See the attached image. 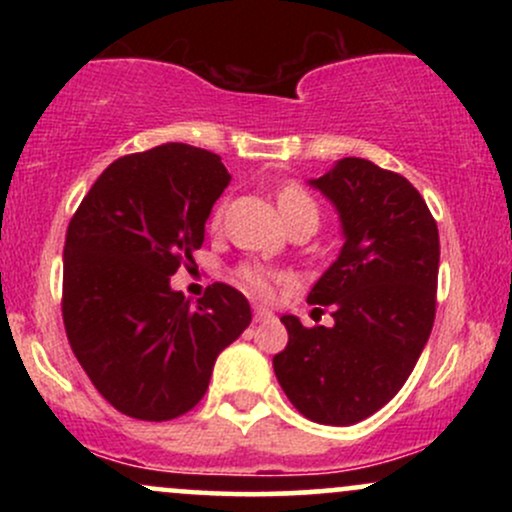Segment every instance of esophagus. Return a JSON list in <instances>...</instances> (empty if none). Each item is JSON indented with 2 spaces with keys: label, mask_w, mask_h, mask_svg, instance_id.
<instances>
[{
  "label": "esophagus",
  "mask_w": 512,
  "mask_h": 512,
  "mask_svg": "<svg viewBox=\"0 0 512 512\" xmlns=\"http://www.w3.org/2000/svg\"><path fill=\"white\" fill-rule=\"evenodd\" d=\"M274 317V313L269 308H260V305H257L255 308V322H262V320H272Z\"/></svg>",
  "instance_id": "esophagus-1"
}]
</instances>
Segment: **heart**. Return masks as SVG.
<instances>
[{"instance_id":"heart-1","label":"heart","mask_w":512,"mask_h":512,"mask_svg":"<svg viewBox=\"0 0 512 512\" xmlns=\"http://www.w3.org/2000/svg\"><path fill=\"white\" fill-rule=\"evenodd\" d=\"M279 209L284 219L291 214H298V211H317L313 197H310L301 185H296V182L284 185L279 190ZM221 214L223 209L219 207L214 211V216H211V223H214V226L221 223ZM238 279L240 284L257 298H269L274 293L276 284H279V274L267 267H257V264H245V267H240Z\"/></svg>"}]
</instances>
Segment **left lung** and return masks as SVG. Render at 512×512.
Instances as JSON below:
<instances>
[{
  "mask_svg": "<svg viewBox=\"0 0 512 512\" xmlns=\"http://www.w3.org/2000/svg\"><path fill=\"white\" fill-rule=\"evenodd\" d=\"M310 185L342 221L339 257L308 293L332 305L334 325L308 330L284 315L289 344L272 363L305 419L351 426L397 395L431 337L438 226L407 178L366 158H342Z\"/></svg>",
  "mask_w": 512,
  "mask_h": 512,
  "instance_id": "obj_1",
  "label": "left lung"
}]
</instances>
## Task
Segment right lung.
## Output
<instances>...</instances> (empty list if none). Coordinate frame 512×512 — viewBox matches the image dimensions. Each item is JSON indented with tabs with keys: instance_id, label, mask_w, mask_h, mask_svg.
I'll list each match as a JSON object with an SVG mask.
<instances>
[{
	"instance_id": "obj_1",
	"label": "right lung",
	"mask_w": 512,
	"mask_h": 512,
	"mask_svg": "<svg viewBox=\"0 0 512 512\" xmlns=\"http://www.w3.org/2000/svg\"><path fill=\"white\" fill-rule=\"evenodd\" d=\"M228 182L219 156L170 142L110 163L69 221L64 330L96 390L132 419L190 411L216 356L250 325L233 286L211 284L197 305L170 289Z\"/></svg>"
}]
</instances>
